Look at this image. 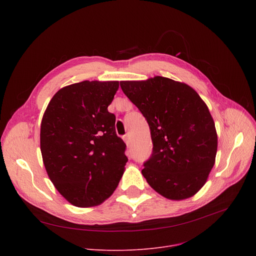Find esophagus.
I'll return each instance as SVG.
<instances>
[{"label": "esophagus", "instance_id": "esophagus-1", "mask_svg": "<svg viewBox=\"0 0 256 256\" xmlns=\"http://www.w3.org/2000/svg\"><path fill=\"white\" fill-rule=\"evenodd\" d=\"M124 140L126 146H128V145H130V136H128V135H126V136L124 137Z\"/></svg>", "mask_w": 256, "mask_h": 256}]
</instances>
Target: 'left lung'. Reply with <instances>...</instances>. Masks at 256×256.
I'll list each match as a JSON object with an SVG mask.
<instances>
[{
  "mask_svg": "<svg viewBox=\"0 0 256 256\" xmlns=\"http://www.w3.org/2000/svg\"><path fill=\"white\" fill-rule=\"evenodd\" d=\"M124 93L148 122L152 154L143 176L170 200L194 196L216 160L218 136L206 104L189 85L156 76L121 80Z\"/></svg>",
  "mask_w": 256,
  "mask_h": 256,
  "instance_id": "1",
  "label": "left lung"
}]
</instances>
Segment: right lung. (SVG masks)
Wrapping results in <instances>:
<instances>
[{
	"label": "right lung",
	"instance_id": "obj_1",
	"mask_svg": "<svg viewBox=\"0 0 256 256\" xmlns=\"http://www.w3.org/2000/svg\"><path fill=\"white\" fill-rule=\"evenodd\" d=\"M118 80H83L61 88L40 126V150L50 182L70 204L92 208L117 188L126 170V143L108 111Z\"/></svg>",
	"mask_w": 256,
	"mask_h": 256
}]
</instances>
